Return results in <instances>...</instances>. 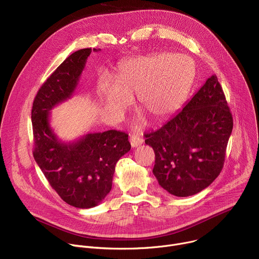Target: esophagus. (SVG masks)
I'll use <instances>...</instances> for the list:
<instances>
[{
    "instance_id": "esophagus-1",
    "label": "esophagus",
    "mask_w": 259,
    "mask_h": 259,
    "mask_svg": "<svg viewBox=\"0 0 259 259\" xmlns=\"http://www.w3.org/2000/svg\"><path fill=\"white\" fill-rule=\"evenodd\" d=\"M130 143L132 147H137L138 145H141L143 143V139L137 135H131L130 136Z\"/></svg>"
}]
</instances>
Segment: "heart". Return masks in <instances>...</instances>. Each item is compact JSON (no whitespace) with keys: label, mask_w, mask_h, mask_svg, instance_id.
Returning a JSON list of instances; mask_svg holds the SVG:
<instances>
[{"label":"heart","mask_w":259,"mask_h":259,"mask_svg":"<svg viewBox=\"0 0 259 259\" xmlns=\"http://www.w3.org/2000/svg\"><path fill=\"white\" fill-rule=\"evenodd\" d=\"M196 76L194 61L186 55L157 53L128 59L119 67L116 81L102 89L104 104L121 116L138 95L141 108L155 120L173 116L186 102Z\"/></svg>","instance_id":"heart-1"}]
</instances>
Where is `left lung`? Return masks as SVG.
Returning <instances> with one entry per match:
<instances>
[{"mask_svg": "<svg viewBox=\"0 0 259 259\" xmlns=\"http://www.w3.org/2000/svg\"><path fill=\"white\" fill-rule=\"evenodd\" d=\"M233 126L223 88L212 75L177 115L144 135L155 152L153 173L160 186L176 197L209 187L224 167Z\"/></svg>", "mask_w": 259, "mask_h": 259, "instance_id": "1", "label": "left lung"}]
</instances>
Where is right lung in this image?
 Instances as JSON below:
<instances>
[{"label": "right lung", "mask_w": 259, "mask_h": 259, "mask_svg": "<svg viewBox=\"0 0 259 259\" xmlns=\"http://www.w3.org/2000/svg\"><path fill=\"white\" fill-rule=\"evenodd\" d=\"M91 52L85 48L69 55L42 85L31 109L33 158L59 197L81 209L104 200L112 190L117 162L131 149L125 132L88 133L64 142L50 126V112L75 93Z\"/></svg>", "instance_id": "1"}]
</instances>
